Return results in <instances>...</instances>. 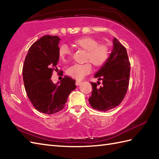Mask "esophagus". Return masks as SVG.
I'll return each instance as SVG.
<instances>
[{
	"label": "esophagus",
	"mask_w": 159,
	"mask_h": 159,
	"mask_svg": "<svg viewBox=\"0 0 159 159\" xmlns=\"http://www.w3.org/2000/svg\"><path fill=\"white\" fill-rule=\"evenodd\" d=\"M80 83H81V82L79 81V80H76V85L79 86V85H80Z\"/></svg>",
	"instance_id": "1"
}]
</instances>
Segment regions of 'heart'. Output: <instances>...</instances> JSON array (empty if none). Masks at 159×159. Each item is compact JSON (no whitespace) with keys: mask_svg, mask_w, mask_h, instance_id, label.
Returning <instances> with one entry per match:
<instances>
[{"mask_svg":"<svg viewBox=\"0 0 159 159\" xmlns=\"http://www.w3.org/2000/svg\"><path fill=\"white\" fill-rule=\"evenodd\" d=\"M97 39L91 37H82L74 40L73 45L77 48L86 51L85 61L84 64H74L67 68L66 73L68 76L76 80H82L87 74L92 71V63L96 67H101L105 65L110 56V50L106 44H99ZM58 55L60 59L63 61L71 55L70 50L67 46L62 44L59 46Z\"/></svg>","mask_w":159,"mask_h":159,"instance_id":"1","label":"heart"}]
</instances>
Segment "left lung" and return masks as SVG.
Returning <instances> with one entry per match:
<instances>
[{
  "label": "left lung",
  "instance_id": "8db88e82",
  "mask_svg": "<svg viewBox=\"0 0 159 159\" xmlns=\"http://www.w3.org/2000/svg\"><path fill=\"white\" fill-rule=\"evenodd\" d=\"M113 48L105 65L94 75L100 83H91L92 86V96L89 102L94 109L107 111L112 109L121 102L126 94L129 85L130 63L126 49L118 39H113Z\"/></svg>",
  "mask_w": 159,
  "mask_h": 159
}]
</instances>
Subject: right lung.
Listing matches in <instances>:
<instances>
[{
	"label": "right lung",
	"instance_id": "1",
	"mask_svg": "<svg viewBox=\"0 0 159 159\" xmlns=\"http://www.w3.org/2000/svg\"><path fill=\"white\" fill-rule=\"evenodd\" d=\"M59 41L58 36L42 37L30 47L22 68L24 85L30 101L35 109L47 115L61 111L76 87L75 80L68 76H65L59 84L51 80L53 70L57 69Z\"/></svg>",
	"mask_w": 159,
	"mask_h": 159
}]
</instances>
